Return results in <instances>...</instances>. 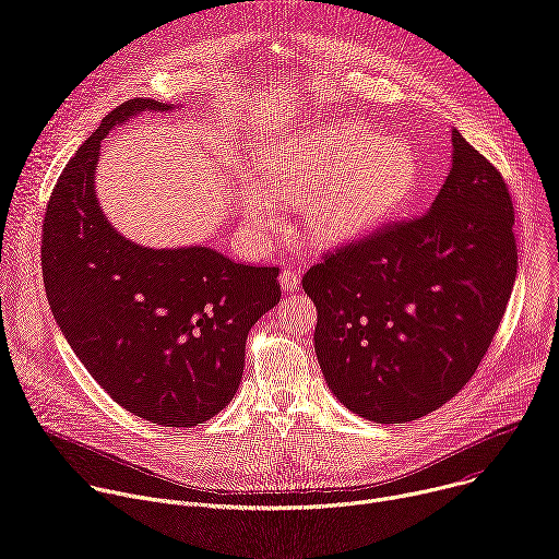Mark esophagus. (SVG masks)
<instances>
[{
	"instance_id": "34e87169",
	"label": "esophagus",
	"mask_w": 559,
	"mask_h": 559,
	"mask_svg": "<svg viewBox=\"0 0 559 559\" xmlns=\"http://www.w3.org/2000/svg\"><path fill=\"white\" fill-rule=\"evenodd\" d=\"M278 281H281V287H283L285 292H294V289L300 285V272H298V270H292V267H285V270L281 272Z\"/></svg>"
}]
</instances>
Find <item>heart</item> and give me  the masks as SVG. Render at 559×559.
Here are the masks:
<instances>
[{
	"label": "heart",
	"instance_id": "obj_1",
	"mask_svg": "<svg viewBox=\"0 0 559 559\" xmlns=\"http://www.w3.org/2000/svg\"><path fill=\"white\" fill-rule=\"evenodd\" d=\"M416 183L418 164L405 143L345 121L270 152L261 164L263 190L246 197L243 214L254 225H274L278 203H302L316 238L343 241L401 207Z\"/></svg>",
	"mask_w": 559,
	"mask_h": 559
}]
</instances>
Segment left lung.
Wrapping results in <instances>:
<instances>
[{
	"mask_svg": "<svg viewBox=\"0 0 559 559\" xmlns=\"http://www.w3.org/2000/svg\"><path fill=\"white\" fill-rule=\"evenodd\" d=\"M513 223L504 177L453 130V164L429 212L384 223L307 270L316 356L349 412L409 423L471 380L513 292Z\"/></svg>",
	"mask_w": 559,
	"mask_h": 559,
	"instance_id": "1",
	"label": "left lung"
}]
</instances>
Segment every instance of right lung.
<instances>
[{"label": "right lung", "instance_id": "right-lung-1", "mask_svg": "<svg viewBox=\"0 0 559 559\" xmlns=\"http://www.w3.org/2000/svg\"><path fill=\"white\" fill-rule=\"evenodd\" d=\"M117 106L74 152L41 227V272L55 321L76 358L126 412L197 427L234 397L252 325L281 300L278 267L241 265L210 248L152 250L126 241L95 197L102 141L128 117Z\"/></svg>", "mask_w": 559, "mask_h": 559}]
</instances>
